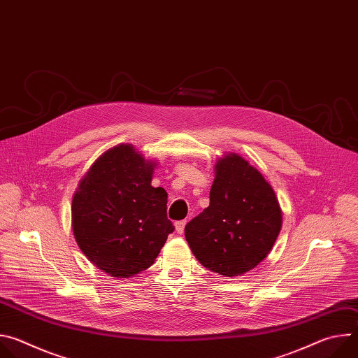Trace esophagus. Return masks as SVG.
<instances>
[{"instance_id": "1", "label": "esophagus", "mask_w": 358, "mask_h": 358, "mask_svg": "<svg viewBox=\"0 0 358 358\" xmlns=\"http://www.w3.org/2000/svg\"><path fill=\"white\" fill-rule=\"evenodd\" d=\"M185 224H187V221H177L176 224H174V227H176V231H177V234H182L184 232V228H185Z\"/></svg>"}]
</instances>
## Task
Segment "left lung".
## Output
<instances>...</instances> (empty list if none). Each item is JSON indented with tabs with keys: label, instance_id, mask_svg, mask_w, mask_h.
Listing matches in <instances>:
<instances>
[{
	"label": "left lung",
	"instance_id": "1",
	"mask_svg": "<svg viewBox=\"0 0 358 358\" xmlns=\"http://www.w3.org/2000/svg\"><path fill=\"white\" fill-rule=\"evenodd\" d=\"M210 207L185 227L196 261L222 276H242L272 250L282 210L272 185L236 152L215 163Z\"/></svg>",
	"mask_w": 358,
	"mask_h": 358
}]
</instances>
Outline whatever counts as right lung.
I'll return each instance as SVG.
<instances>
[{"label": "right lung", "instance_id": "add662e5", "mask_svg": "<svg viewBox=\"0 0 358 358\" xmlns=\"http://www.w3.org/2000/svg\"><path fill=\"white\" fill-rule=\"evenodd\" d=\"M157 162L133 144L100 155L72 198V231L85 257L113 278L127 279L155 264L169 234L167 192L151 185Z\"/></svg>", "mask_w": 358, "mask_h": 358}]
</instances>
